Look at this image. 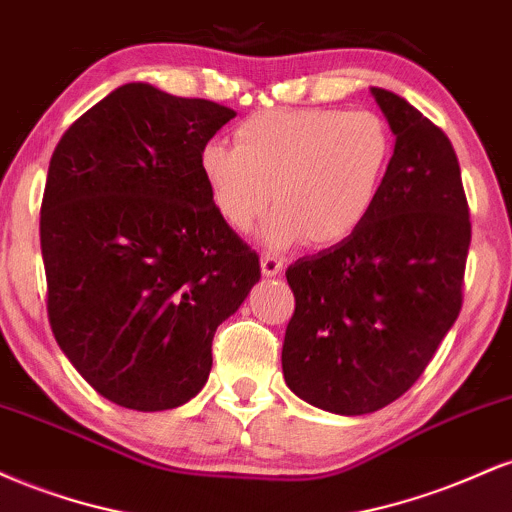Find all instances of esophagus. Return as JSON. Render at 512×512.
<instances>
[{"instance_id": "obj_1", "label": "esophagus", "mask_w": 512, "mask_h": 512, "mask_svg": "<svg viewBox=\"0 0 512 512\" xmlns=\"http://www.w3.org/2000/svg\"><path fill=\"white\" fill-rule=\"evenodd\" d=\"M260 264H262V274L264 276H276L281 272V269H284V260H281L279 255H272V252H264Z\"/></svg>"}]
</instances>
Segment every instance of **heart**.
Listing matches in <instances>:
<instances>
[{"label":"heart","mask_w":512,"mask_h":512,"mask_svg":"<svg viewBox=\"0 0 512 512\" xmlns=\"http://www.w3.org/2000/svg\"><path fill=\"white\" fill-rule=\"evenodd\" d=\"M395 161V134L373 110L279 108L236 127V146L207 142L197 168L211 207L233 231L248 228L274 197L267 245L342 243L366 223ZM275 195H271V190Z\"/></svg>","instance_id":"b5f03b06"}]
</instances>
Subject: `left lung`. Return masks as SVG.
Segmentation results:
<instances>
[{
	"label": "left lung",
	"instance_id": "1",
	"mask_svg": "<svg viewBox=\"0 0 512 512\" xmlns=\"http://www.w3.org/2000/svg\"><path fill=\"white\" fill-rule=\"evenodd\" d=\"M370 93L395 134L383 195L354 236L286 269L284 380L342 416L383 409L419 380L460 315L472 240L450 139L397 93Z\"/></svg>",
	"mask_w": 512,
	"mask_h": 512
}]
</instances>
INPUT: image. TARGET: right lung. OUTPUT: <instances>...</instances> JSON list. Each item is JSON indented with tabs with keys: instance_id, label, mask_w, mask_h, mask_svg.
Wrapping results in <instances>:
<instances>
[{
	"instance_id": "1",
	"label": "right lung",
	"mask_w": 512,
	"mask_h": 512,
	"mask_svg": "<svg viewBox=\"0 0 512 512\" xmlns=\"http://www.w3.org/2000/svg\"><path fill=\"white\" fill-rule=\"evenodd\" d=\"M236 113L151 84L86 110L50 158L40 207L52 334L98 395L137 411L202 390L216 327L260 257L211 207L199 149Z\"/></svg>"
}]
</instances>
